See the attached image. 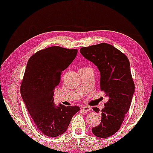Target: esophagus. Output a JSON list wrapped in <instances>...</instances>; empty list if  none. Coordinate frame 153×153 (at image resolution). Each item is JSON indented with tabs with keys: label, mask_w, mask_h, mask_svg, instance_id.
Returning <instances> with one entry per match:
<instances>
[{
	"label": "esophagus",
	"mask_w": 153,
	"mask_h": 153,
	"mask_svg": "<svg viewBox=\"0 0 153 153\" xmlns=\"http://www.w3.org/2000/svg\"><path fill=\"white\" fill-rule=\"evenodd\" d=\"M81 110L84 112H89L91 110V108L88 106H83L81 107Z\"/></svg>",
	"instance_id": "34e87169"
}]
</instances>
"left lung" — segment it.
I'll use <instances>...</instances> for the list:
<instances>
[{"label":"left lung","mask_w":153,"mask_h":153,"mask_svg":"<svg viewBox=\"0 0 153 153\" xmlns=\"http://www.w3.org/2000/svg\"><path fill=\"white\" fill-rule=\"evenodd\" d=\"M80 51L99 69L100 88L109 99L102 110L101 123L92 128L95 136L107 138L119 130L130 108L135 89L130 63L123 53L105 43L82 47ZM93 110L100 111L98 107Z\"/></svg>","instance_id":"left-lung-1"}]
</instances>
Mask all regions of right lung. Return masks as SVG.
<instances>
[{
    "mask_svg": "<svg viewBox=\"0 0 153 153\" xmlns=\"http://www.w3.org/2000/svg\"><path fill=\"white\" fill-rule=\"evenodd\" d=\"M77 53V49L48 47L34 53L27 64L21 96L36 126L47 137L65 133L72 117L80 110L78 106H56L53 102L54 88L59 83L62 72Z\"/></svg>",
    "mask_w": 153,
    "mask_h": 153,
    "instance_id": "1",
    "label": "right lung"
}]
</instances>
